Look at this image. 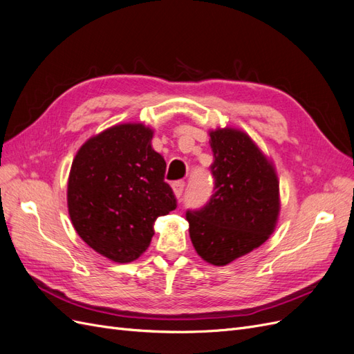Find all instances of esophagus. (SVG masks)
Listing matches in <instances>:
<instances>
[{
	"mask_svg": "<svg viewBox=\"0 0 354 354\" xmlns=\"http://www.w3.org/2000/svg\"><path fill=\"white\" fill-rule=\"evenodd\" d=\"M185 181H176V183H173V190H174V195L177 198H181V195H183L185 192Z\"/></svg>",
	"mask_w": 354,
	"mask_h": 354,
	"instance_id": "1",
	"label": "esophagus"
}]
</instances>
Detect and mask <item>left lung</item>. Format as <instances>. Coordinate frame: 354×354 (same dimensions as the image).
<instances>
[{"label":"left lung","instance_id":"left-lung-1","mask_svg":"<svg viewBox=\"0 0 354 354\" xmlns=\"http://www.w3.org/2000/svg\"><path fill=\"white\" fill-rule=\"evenodd\" d=\"M214 194L201 209L187 211L196 252L214 266H226L259 248L279 217V180L272 160L236 128L209 131Z\"/></svg>","mask_w":354,"mask_h":354}]
</instances>
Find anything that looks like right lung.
I'll return each mask as SVG.
<instances>
[{
	"mask_svg": "<svg viewBox=\"0 0 354 354\" xmlns=\"http://www.w3.org/2000/svg\"><path fill=\"white\" fill-rule=\"evenodd\" d=\"M153 130L118 124L88 138L68 180L69 217L80 238L115 263L138 259L151 245L153 223L176 209L164 181L165 159L152 147Z\"/></svg>",
	"mask_w": 354,
	"mask_h": 354,
	"instance_id": "add662e5",
	"label": "right lung"
}]
</instances>
